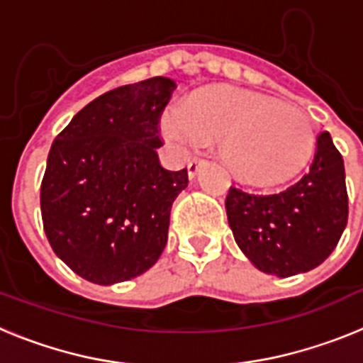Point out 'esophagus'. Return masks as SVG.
Instances as JSON below:
<instances>
[{"instance_id": "obj_1", "label": "esophagus", "mask_w": 363, "mask_h": 363, "mask_svg": "<svg viewBox=\"0 0 363 363\" xmlns=\"http://www.w3.org/2000/svg\"><path fill=\"white\" fill-rule=\"evenodd\" d=\"M205 163H207V162H205V160H201V158H192L191 162H189V167H187L189 178H194V176L200 172V169L205 165Z\"/></svg>"}]
</instances>
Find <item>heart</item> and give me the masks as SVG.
<instances>
[{
  "mask_svg": "<svg viewBox=\"0 0 363 363\" xmlns=\"http://www.w3.org/2000/svg\"><path fill=\"white\" fill-rule=\"evenodd\" d=\"M176 147L216 140L234 174L258 185L281 184L300 171L314 145L313 125L293 105L238 86H203L172 107L162 120Z\"/></svg>",
  "mask_w": 363,
  "mask_h": 363,
  "instance_id": "heart-1",
  "label": "heart"
}]
</instances>
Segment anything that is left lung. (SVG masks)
<instances>
[{"label":"left lung","instance_id":"1","mask_svg":"<svg viewBox=\"0 0 363 363\" xmlns=\"http://www.w3.org/2000/svg\"><path fill=\"white\" fill-rule=\"evenodd\" d=\"M234 240L256 269L280 278L318 267L347 225L344 158L323 130L309 169L291 187L255 194L230 187L225 198Z\"/></svg>","mask_w":363,"mask_h":363}]
</instances>
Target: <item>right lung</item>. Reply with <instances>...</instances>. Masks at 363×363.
Returning <instances> with one entry per match:
<instances>
[{"label": "right lung", "mask_w": 363, "mask_h": 363, "mask_svg": "<svg viewBox=\"0 0 363 363\" xmlns=\"http://www.w3.org/2000/svg\"><path fill=\"white\" fill-rule=\"evenodd\" d=\"M171 78L105 92L82 108L50 147L41 218L52 251L85 280L127 281L152 267L167 245L171 207L187 169L167 171L156 149Z\"/></svg>", "instance_id": "right-lung-1"}]
</instances>
